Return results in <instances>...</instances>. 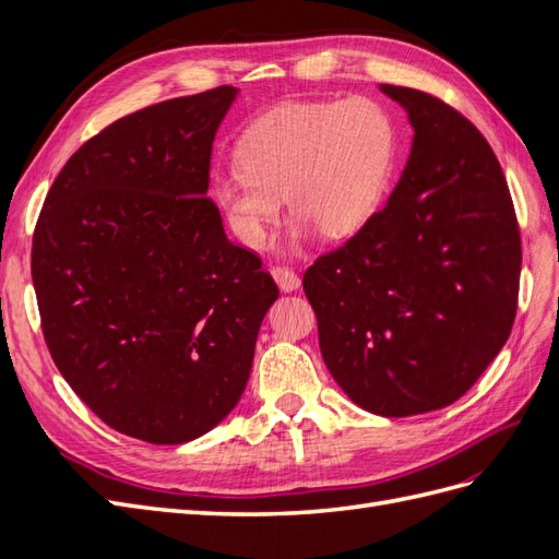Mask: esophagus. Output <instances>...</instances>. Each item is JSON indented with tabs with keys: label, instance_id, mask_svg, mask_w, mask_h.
<instances>
[{
	"label": "esophagus",
	"instance_id": "34e87169",
	"mask_svg": "<svg viewBox=\"0 0 559 559\" xmlns=\"http://www.w3.org/2000/svg\"><path fill=\"white\" fill-rule=\"evenodd\" d=\"M270 273H273V280L277 282V286L282 292H296L298 286H300V277L294 273L292 267H286V265H273L270 267Z\"/></svg>",
	"mask_w": 559,
	"mask_h": 559
}]
</instances>
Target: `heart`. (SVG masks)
<instances>
[{
    "label": "heart",
    "instance_id": "b5f03b06",
    "mask_svg": "<svg viewBox=\"0 0 559 559\" xmlns=\"http://www.w3.org/2000/svg\"><path fill=\"white\" fill-rule=\"evenodd\" d=\"M235 170L216 175L212 198L247 247L265 240L282 210L296 238L359 230L380 207L396 163V126L370 97L284 103L253 121L235 148Z\"/></svg>",
    "mask_w": 559,
    "mask_h": 559
}]
</instances>
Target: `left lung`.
I'll return each instance as SVG.
<instances>
[{"label":"left lung","mask_w":559,"mask_h":559,"mask_svg":"<svg viewBox=\"0 0 559 559\" xmlns=\"http://www.w3.org/2000/svg\"><path fill=\"white\" fill-rule=\"evenodd\" d=\"M413 148L386 205L302 277L333 380L382 417L431 413L476 384L513 329L520 230L492 146L443 99L380 86Z\"/></svg>","instance_id":"left-lung-1"}]
</instances>
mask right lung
Returning <instances> with one entry per match:
<instances>
[{
	"label": "right lung",
	"instance_id": "right-lung-1",
	"mask_svg": "<svg viewBox=\"0 0 559 559\" xmlns=\"http://www.w3.org/2000/svg\"><path fill=\"white\" fill-rule=\"evenodd\" d=\"M238 88L118 118L64 163L32 238L41 331L62 378L126 436L189 443L238 405L280 289L207 198Z\"/></svg>",
	"mask_w": 559,
	"mask_h": 559
}]
</instances>
